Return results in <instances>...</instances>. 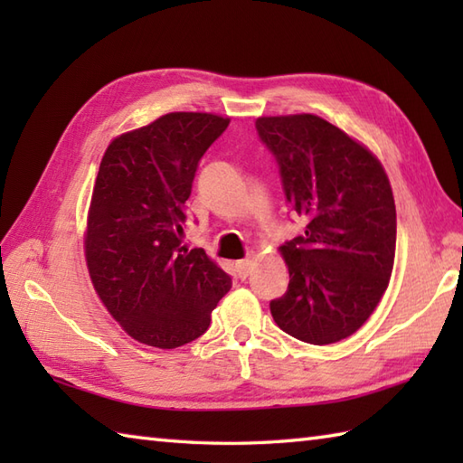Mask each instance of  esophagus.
Masks as SVG:
<instances>
[{
  "label": "esophagus",
  "mask_w": 463,
  "mask_h": 463,
  "mask_svg": "<svg viewBox=\"0 0 463 463\" xmlns=\"http://www.w3.org/2000/svg\"><path fill=\"white\" fill-rule=\"evenodd\" d=\"M252 269H254V257H247V259H242V260L237 262V272H239L241 279H247L249 274L252 272Z\"/></svg>",
  "instance_id": "34e87169"
}]
</instances>
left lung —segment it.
I'll return each mask as SVG.
<instances>
[{"label": "left lung", "mask_w": 463, "mask_h": 463, "mask_svg": "<svg viewBox=\"0 0 463 463\" xmlns=\"http://www.w3.org/2000/svg\"><path fill=\"white\" fill-rule=\"evenodd\" d=\"M290 209L307 231L284 242L288 290L270 300L279 328L297 340L348 338L378 307L396 254V204L380 161L317 115L260 117Z\"/></svg>", "instance_id": "left-lung-1"}]
</instances>
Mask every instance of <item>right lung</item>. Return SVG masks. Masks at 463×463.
<instances>
[{
	"mask_svg": "<svg viewBox=\"0 0 463 463\" xmlns=\"http://www.w3.org/2000/svg\"><path fill=\"white\" fill-rule=\"evenodd\" d=\"M231 119L169 113L113 139L97 173L85 259L105 308L131 338L171 350L206 332L231 277L183 247L186 199Z\"/></svg>",
	"mask_w": 463,
	"mask_h": 463,
	"instance_id": "1",
	"label": "right lung"
}]
</instances>
